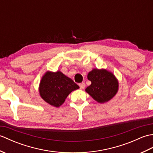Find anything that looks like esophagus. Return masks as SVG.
Here are the masks:
<instances>
[{
    "label": "esophagus",
    "mask_w": 153,
    "mask_h": 153,
    "mask_svg": "<svg viewBox=\"0 0 153 153\" xmlns=\"http://www.w3.org/2000/svg\"><path fill=\"white\" fill-rule=\"evenodd\" d=\"M79 87H80L81 89H83L85 87V83H81L79 84Z\"/></svg>",
    "instance_id": "1"
}]
</instances>
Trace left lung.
I'll return each mask as SVG.
<instances>
[{
	"mask_svg": "<svg viewBox=\"0 0 153 153\" xmlns=\"http://www.w3.org/2000/svg\"><path fill=\"white\" fill-rule=\"evenodd\" d=\"M87 78L91 84L87 87L86 92L100 103L108 101L118 91V81L106 70L94 69L88 74Z\"/></svg>",
	"mask_w": 153,
	"mask_h": 153,
	"instance_id": "1",
	"label": "left lung"
}]
</instances>
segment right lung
<instances>
[{
	"mask_svg": "<svg viewBox=\"0 0 153 153\" xmlns=\"http://www.w3.org/2000/svg\"><path fill=\"white\" fill-rule=\"evenodd\" d=\"M79 88L74 81L60 71L45 74L40 83V95L51 105L58 107L73 91Z\"/></svg>",
	"mask_w": 153,
	"mask_h": 153,
	"instance_id": "right-lung-1",
	"label": "right lung"
}]
</instances>
